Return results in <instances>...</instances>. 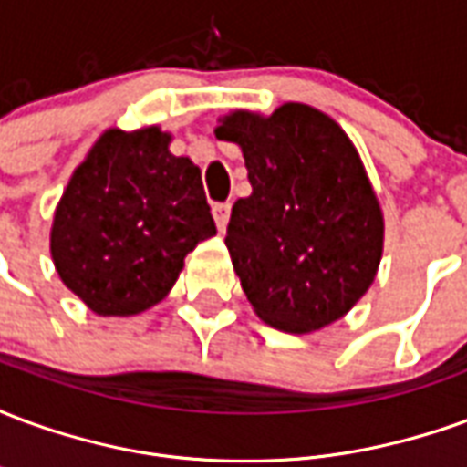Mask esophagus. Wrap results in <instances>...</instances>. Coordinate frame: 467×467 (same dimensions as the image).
Returning a JSON list of instances; mask_svg holds the SVG:
<instances>
[{
	"label": "esophagus",
	"instance_id": "1",
	"mask_svg": "<svg viewBox=\"0 0 467 467\" xmlns=\"http://www.w3.org/2000/svg\"><path fill=\"white\" fill-rule=\"evenodd\" d=\"M213 214H214V223H217V227H220V233H224L227 220H230V202H214Z\"/></svg>",
	"mask_w": 467,
	"mask_h": 467
}]
</instances>
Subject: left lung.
I'll use <instances>...</instances> for the list:
<instances>
[{
	"instance_id": "1",
	"label": "left lung",
	"mask_w": 467,
	"mask_h": 467,
	"mask_svg": "<svg viewBox=\"0 0 467 467\" xmlns=\"http://www.w3.org/2000/svg\"><path fill=\"white\" fill-rule=\"evenodd\" d=\"M243 147L250 197L233 204L224 244L247 300L285 333H313L368 293L382 214L348 134L307 105L234 112L214 130Z\"/></svg>"
}]
</instances>
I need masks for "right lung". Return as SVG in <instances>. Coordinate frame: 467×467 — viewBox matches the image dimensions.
Wrapping results in <instances>:
<instances>
[{"mask_svg":"<svg viewBox=\"0 0 467 467\" xmlns=\"http://www.w3.org/2000/svg\"><path fill=\"white\" fill-rule=\"evenodd\" d=\"M167 144L157 127L109 130L57 207V273L97 315H137L160 303L187 253L217 233L200 167Z\"/></svg>","mask_w":467,"mask_h":467,"instance_id":"add662e5","label":"right lung"}]
</instances>
